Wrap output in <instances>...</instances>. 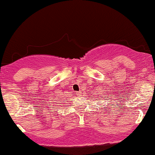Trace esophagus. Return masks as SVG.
Segmentation results:
<instances>
[{"mask_svg": "<svg viewBox=\"0 0 155 155\" xmlns=\"http://www.w3.org/2000/svg\"><path fill=\"white\" fill-rule=\"evenodd\" d=\"M77 94H78V95H80L81 92H77Z\"/></svg>", "mask_w": 155, "mask_h": 155, "instance_id": "esophagus-1", "label": "esophagus"}]
</instances>
